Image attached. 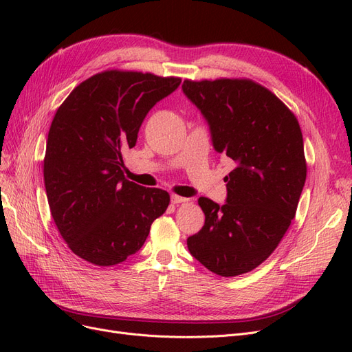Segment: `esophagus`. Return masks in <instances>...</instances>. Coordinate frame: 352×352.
I'll return each mask as SVG.
<instances>
[{
  "instance_id": "esophagus-1",
  "label": "esophagus",
  "mask_w": 352,
  "mask_h": 352,
  "mask_svg": "<svg viewBox=\"0 0 352 352\" xmlns=\"http://www.w3.org/2000/svg\"><path fill=\"white\" fill-rule=\"evenodd\" d=\"M170 199H172V204H180V202H186L188 201V198L179 197V195H172V197H170Z\"/></svg>"
}]
</instances>
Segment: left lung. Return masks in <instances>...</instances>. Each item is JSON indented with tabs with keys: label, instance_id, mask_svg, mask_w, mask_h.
I'll return each instance as SVG.
<instances>
[{
	"label": "left lung",
	"instance_id": "left-lung-1",
	"mask_svg": "<svg viewBox=\"0 0 352 352\" xmlns=\"http://www.w3.org/2000/svg\"><path fill=\"white\" fill-rule=\"evenodd\" d=\"M182 89L206 119L212 148L235 163L225 204L198 199L206 223L188 250L219 276L248 273L295 217L307 177L301 127L274 94L248 79L185 80Z\"/></svg>",
	"mask_w": 352,
	"mask_h": 352
}]
</instances>
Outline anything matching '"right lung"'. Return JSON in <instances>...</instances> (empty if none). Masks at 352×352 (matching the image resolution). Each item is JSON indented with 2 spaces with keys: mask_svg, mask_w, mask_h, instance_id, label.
Instances as JSON below:
<instances>
[{
  "mask_svg": "<svg viewBox=\"0 0 352 352\" xmlns=\"http://www.w3.org/2000/svg\"><path fill=\"white\" fill-rule=\"evenodd\" d=\"M179 78L107 70L82 82L52 119L44 160L47 198L69 248L95 265H114L140 251L168 192L123 175V153L136 145L154 105Z\"/></svg>",
  "mask_w": 352,
  "mask_h": 352,
  "instance_id": "add662e5",
  "label": "right lung"
}]
</instances>
